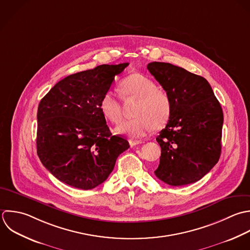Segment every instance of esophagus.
Returning <instances> with one entry per match:
<instances>
[{
  "instance_id": "obj_1",
  "label": "esophagus",
  "mask_w": 250,
  "mask_h": 250,
  "mask_svg": "<svg viewBox=\"0 0 250 250\" xmlns=\"http://www.w3.org/2000/svg\"><path fill=\"white\" fill-rule=\"evenodd\" d=\"M142 143V141L141 140H134V139H129V145L131 146V147H134V146H136V145H139V144H141Z\"/></svg>"
}]
</instances>
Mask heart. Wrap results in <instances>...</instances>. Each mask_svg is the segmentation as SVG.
Returning <instances> with one entry per match:
<instances>
[{
	"label": "heart",
	"instance_id": "obj_1",
	"mask_svg": "<svg viewBox=\"0 0 250 250\" xmlns=\"http://www.w3.org/2000/svg\"><path fill=\"white\" fill-rule=\"evenodd\" d=\"M119 91L125 100L137 99L134 109V119L124 121L118 125L115 131L131 138L146 135L154 127L161 128L167 124L172 113V100L169 93L161 87L148 76L133 73L124 78L119 83ZM103 117L112 124H118L122 119L121 98L112 91H106L99 102Z\"/></svg>",
	"mask_w": 250,
	"mask_h": 250
}]
</instances>
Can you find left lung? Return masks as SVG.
<instances>
[{
  "instance_id": "obj_1",
  "label": "left lung",
  "mask_w": 250,
  "mask_h": 250,
  "mask_svg": "<svg viewBox=\"0 0 250 250\" xmlns=\"http://www.w3.org/2000/svg\"><path fill=\"white\" fill-rule=\"evenodd\" d=\"M149 72L172 100L171 117L156 138L162 148L156 176L171 186L202 179L221 154L223 111L208 82L184 68L151 62Z\"/></svg>"
}]
</instances>
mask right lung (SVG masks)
I'll return each mask as SVG.
<instances>
[{
	"instance_id": "right-lung-1",
	"label": "right lung",
	"mask_w": 250,
	"mask_h": 250,
	"mask_svg": "<svg viewBox=\"0 0 250 250\" xmlns=\"http://www.w3.org/2000/svg\"><path fill=\"white\" fill-rule=\"evenodd\" d=\"M128 63L103 64L58 82L38 107L37 153L59 181L82 190L103 183L118 157L129 148L112 135L99 102Z\"/></svg>"
}]
</instances>
